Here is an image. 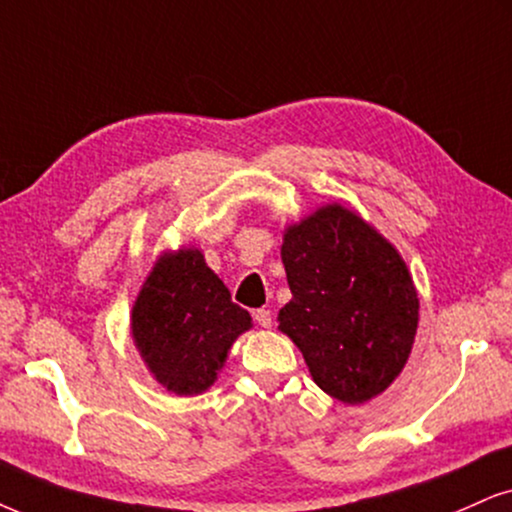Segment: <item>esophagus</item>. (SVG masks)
<instances>
[{"label":"esophagus","instance_id":"34e87169","mask_svg":"<svg viewBox=\"0 0 512 512\" xmlns=\"http://www.w3.org/2000/svg\"><path fill=\"white\" fill-rule=\"evenodd\" d=\"M254 320L258 325L266 327V330H268V327L273 325V313H270L268 308H258V311H254Z\"/></svg>","mask_w":512,"mask_h":512}]
</instances>
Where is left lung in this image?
<instances>
[{"instance_id": "1", "label": "left lung", "mask_w": 512, "mask_h": 512, "mask_svg": "<svg viewBox=\"0 0 512 512\" xmlns=\"http://www.w3.org/2000/svg\"><path fill=\"white\" fill-rule=\"evenodd\" d=\"M282 263L292 301L277 320L332 399L370 401L399 377L420 301L399 251L342 204L289 225Z\"/></svg>"}]
</instances>
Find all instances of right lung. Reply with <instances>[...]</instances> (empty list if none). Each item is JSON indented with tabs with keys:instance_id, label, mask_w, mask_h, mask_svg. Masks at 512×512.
<instances>
[{
	"instance_id": "1",
	"label": "right lung",
	"mask_w": 512,
	"mask_h": 512,
	"mask_svg": "<svg viewBox=\"0 0 512 512\" xmlns=\"http://www.w3.org/2000/svg\"><path fill=\"white\" fill-rule=\"evenodd\" d=\"M249 327L251 315L232 304L199 249L161 254L130 318L142 361L156 382L178 396L211 387L235 339Z\"/></svg>"
}]
</instances>
